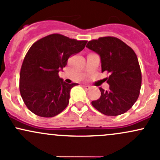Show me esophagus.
I'll list each match as a JSON object with an SVG mask.
<instances>
[{"label": "esophagus", "mask_w": 160, "mask_h": 160, "mask_svg": "<svg viewBox=\"0 0 160 160\" xmlns=\"http://www.w3.org/2000/svg\"><path fill=\"white\" fill-rule=\"evenodd\" d=\"M83 88L85 89H86V90H88L89 88H90V86H89V85H83Z\"/></svg>", "instance_id": "esophagus-1"}]
</instances>
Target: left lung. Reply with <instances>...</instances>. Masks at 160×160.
Returning a JSON list of instances; mask_svg holds the SVG:
<instances>
[{"mask_svg": "<svg viewBox=\"0 0 160 160\" xmlns=\"http://www.w3.org/2000/svg\"><path fill=\"white\" fill-rule=\"evenodd\" d=\"M86 47L99 55L101 72L110 75L107 78L109 89L101 88V97L92 104L107 116L127 112L137 101L141 88V71L134 51L112 37L89 41Z\"/></svg>", "mask_w": 160, "mask_h": 160, "instance_id": "8db88e82", "label": "left lung"}]
</instances>
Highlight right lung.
Returning <instances> with one entry per match:
<instances>
[{
  "instance_id": "1",
  "label": "right lung",
  "mask_w": 160,
  "mask_h": 160,
  "mask_svg": "<svg viewBox=\"0 0 160 160\" xmlns=\"http://www.w3.org/2000/svg\"><path fill=\"white\" fill-rule=\"evenodd\" d=\"M87 41H78L61 34H51L32 44L26 55L20 75V92L27 108L42 118L60 114L69 102L70 90L59 72L68 58L81 52Z\"/></svg>"
}]
</instances>
